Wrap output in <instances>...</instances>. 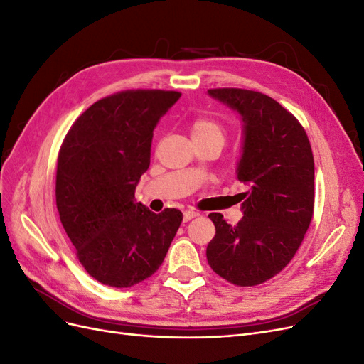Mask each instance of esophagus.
Instances as JSON below:
<instances>
[{"label":"esophagus","mask_w":364,"mask_h":364,"mask_svg":"<svg viewBox=\"0 0 364 364\" xmlns=\"http://www.w3.org/2000/svg\"><path fill=\"white\" fill-rule=\"evenodd\" d=\"M194 217H199V213H196V211H191V209H188V211L183 213V222H190V220L194 218Z\"/></svg>","instance_id":"esophagus-1"}]
</instances>
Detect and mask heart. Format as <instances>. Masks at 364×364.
I'll return each instance as SVG.
<instances>
[{
	"label": "heart",
	"mask_w": 364,
	"mask_h": 364,
	"mask_svg": "<svg viewBox=\"0 0 364 364\" xmlns=\"http://www.w3.org/2000/svg\"><path fill=\"white\" fill-rule=\"evenodd\" d=\"M190 132L194 141H206V139H225L226 129L218 119L213 117H196L191 124Z\"/></svg>",
	"instance_id": "heart-1"
}]
</instances>
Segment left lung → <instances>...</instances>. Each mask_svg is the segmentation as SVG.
Returning <instances> with one entry per match:
<instances>
[{
	"instance_id": "1",
	"label": "left lung",
	"mask_w": 364,
	"mask_h": 364,
	"mask_svg": "<svg viewBox=\"0 0 364 364\" xmlns=\"http://www.w3.org/2000/svg\"><path fill=\"white\" fill-rule=\"evenodd\" d=\"M208 92L243 117L237 178L249 191L237 226L220 213L208 215L215 235L206 258L218 277L253 287L278 274L302 245L314 211L313 151L302 124L272 97L240 87Z\"/></svg>"
}]
</instances>
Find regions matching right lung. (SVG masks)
I'll return each mask as SVG.
<instances>
[{
  "instance_id": "1",
  "label": "right lung",
  "mask_w": 364,
  "mask_h": 364,
  "mask_svg": "<svg viewBox=\"0 0 364 364\" xmlns=\"http://www.w3.org/2000/svg\"><path fill=\"white\" fill-rule=\"evenodd\" d=\"M181 92L127 90L91 105L65 136L56 205L75 255L94 279L117 289L150 278L167 255L182 213L135 202L150 165L153 129Z\"/></svg>"
}]
</instances>
